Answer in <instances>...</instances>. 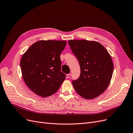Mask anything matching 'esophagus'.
<instances>
[{"mask_svg": "<svg viewBox=\"0 0 133 133\" xmlns=\"http://www.w3.org/2000/svg\"><path fill=\"white\" fill-rule=\"evenodd\" d=\"M70 76H71V74H67V75H66V77L68 78H70Z\"/></svg>", "mask_w": 133, "mask_h": 133, "instance_id": "34e87169", "label": "esophagus"}]
</instances>
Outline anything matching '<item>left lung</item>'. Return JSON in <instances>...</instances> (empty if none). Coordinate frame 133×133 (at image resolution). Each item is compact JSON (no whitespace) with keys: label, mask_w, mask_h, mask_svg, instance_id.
<instances>
[{"label":"left lung","mask_w":133,"mask_h":133,"mask_svg":"<svg viewBox=\"0 0 133 133\" xmlns=\"http://www.w3.org/2000/svg\"><path fill=\"white\" fill-rule=\"evenodd\" d=\"M68 43L81 69L79 78L72 82L74 89L86 99L98 97L108 87L112 76L114 64L110 55L95 41L69 40Z\"/></svg>","instance_id":"8db88e82"}]
</instances>
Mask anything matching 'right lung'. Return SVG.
<instances>
[{
  "instance_id": "obj_1",
  "label": "right lung",
  "mask_w": 133,
  "mask_h": 133,
  "mask_svg": "<svg viewBox=\"0 0 133 133\" xmlns=\"http://www.w3.org/2000/svg\"><path fill=\"white\" fill-rule=\"evenodd\" d=\"M66 44L64 40H40L31 45L21 58L24 81L41 97L55 93L65 79L61 71L60 55Z\"/></svg>"
}]
</instances>
